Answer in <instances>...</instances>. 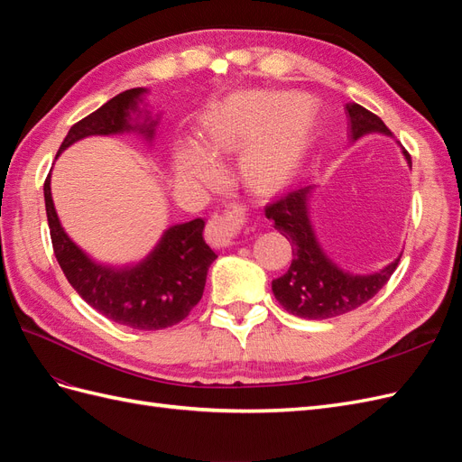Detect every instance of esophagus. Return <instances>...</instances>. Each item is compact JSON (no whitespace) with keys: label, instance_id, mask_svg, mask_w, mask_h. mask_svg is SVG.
<instances>
[{"label":"esophagus","instance_id":"esophagus-1","mask_svg":"<svg viewBox=\"0 0 462 462\" xmlns=\"http://www.w3.org/2000/svg\"><path fill=\"white\" fill-rule=\"evenodd\" d=\"M245 223V212L241 206H233L226 209L223 214H216L212 219L208 221V239L217 246H229L235 243L239 229Z\"/></svg>","mask_w":462,"mask_h":462}]
</instances>
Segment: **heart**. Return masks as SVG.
Here are the masks:
<instances>
[{
    "mask_svg": "<svg viewBox=\"0 0 462 462\" xmlns=\"http://www.w3.org/2000/svg\"><path fill=\"white\" fill-rule=\"evenodd\" d=\"M310 133V116L279 92H248L229 97L202 121L200 144L185 143L177 150L179 179L209 183L217 175L214 158L241 151L236 171L258 192L279 187L297 170Z\"/></svg>",
    "mask_w": 462,
    "mask_h": 462,
    "instance_id": "heart-1",
    "label": "heart"
}]
</instances>
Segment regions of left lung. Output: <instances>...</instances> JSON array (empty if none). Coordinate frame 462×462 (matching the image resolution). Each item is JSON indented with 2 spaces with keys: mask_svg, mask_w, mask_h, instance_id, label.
<instances>
[{
  "mask_svg": "<svg viewBox=\"0 0 462 462\" xmlns=\"http://www.w3.org/2000/svg\"><path fill=\"white\" fill-rule=\"evenodd\" d=\"M348 131L351 141L370 133L391 136L385 123L372 111L358 104H346ZM411 165V156L402 150ZM316 185H299L285 190L272 204L265 206V217L273 221L292 246V262L289 270L272 282V291L279 304L292 316L304 319H328L353 312L360 304L368 302L395 272L397 260L383 270L360 275L341 270L321 248L312 219L309 200Z\"/></svg>",
  "mask_w": 462,
  "mask_h": 462,
  "instance_id": "1",
  "label": "left lung"
}]
</instances>
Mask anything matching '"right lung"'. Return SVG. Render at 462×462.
Wrapping results in <instances>:
<instances>
[{
    "instance_id": "add662e5",
    "label": "right lung",
    "mask_w": 462,
    "mask_h": 462,
    "mask_svg": "<svg viewBox=\"0 0 462 462\" xmlns=\"http://www.w3.org/2000/svg\"><path fill=\"white\" fill-rule=\"evenodd\" d=\"M146 92V88L125 90L75 123L61 143L58 156L87 136L134 131L152 141L158 121L138 107ZM44 199L53 254L67 282L94 310L121 326L153 331L179 324L200 302L208 268L217 258L204 241L202 217L165 229L146 258L117 268L92 260L69 239L53 208L50 175L44 183Z\"/></svg>"
}]
</instances>
